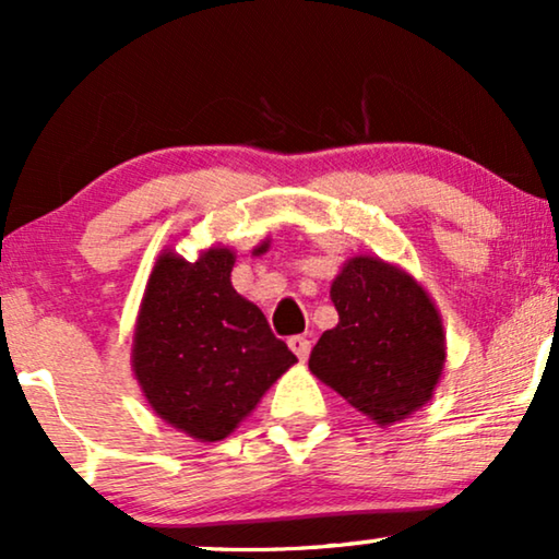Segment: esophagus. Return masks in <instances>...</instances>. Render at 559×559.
Listing matches in <instances>:
<instances>
[{
	"label": "esophagus",
	"instance_id": "34e87169",
	"mask_svg": "<svg viewBox=\"0 0 559 559\" xmlns=\"http://www.w3.org/2000/svg\"><path fill=\"white\" fill-rule=\"evenodd\" d=\"M287 346L293 348V354L300 358V361H305V358L310 356V341L305 338V335H293V338L287 341Z\"/></svg>",
	"mask_w": 559,
	"mask_h": 559
}]
</instances>
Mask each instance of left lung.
I'll return each mask as SVG.
<instances>
[{
    "instance_id": "left-lung-1",
    "label": "left lung",
    "mask_w": 559,
    "mask_h": 559,
    "mask_svg": "<svg viewBox=\"0 0 559 559\" xmlns=\"http://www.w3.org/2000/svg\"><path fill=\"white\" fill-rule=\"evenodd\" d=\"M338 325L320 335L310 371L350 407L392 425L430 402L445 366L440 312L400 266L354 257L331 285Z\"/></svg>"
}]
</instances>
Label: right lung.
Here are the masks:
<instances>
[{"mask_svg": "<svg viewBox=\"0 0 559 559\" xmlns=\"http://www.w3.org/2000/svg\"><path fill=\"white\" fill-rule=\"evenodd\" d=\"M264 247V243H262ZM234 251H163L136 316L132 369L159 419L201 442L231 435L297 358L231 285Z\"/></svg>", "mask_w": 559, "mask_h": 559, "instance_id": "obj_1", "label": "right lung"}]
</instances>
